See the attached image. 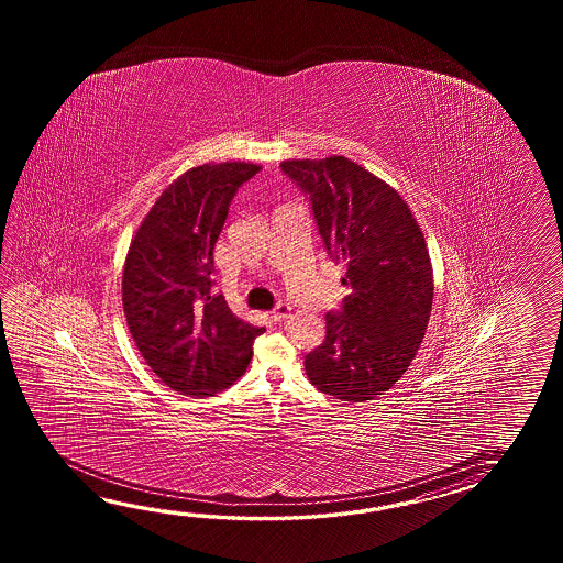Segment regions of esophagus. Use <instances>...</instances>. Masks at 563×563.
<instances>
[{
  "label": "esophagus",
  "instance_id": "esophagus-1",
  "mask_svg": "<svg viewBox=\"0 0 563 563\" xmlns=\"http://www.w3.org/2000/svg\"><path fill=\"white\" fill-rule=\"evenodd\" d=\"M289 311H291V308L287 303H279L276 310L272 311V320L274 322H284L287 316H289Z\"/></svg>",
  "mask_w": 563,
  "mask_h": 563
}]
</instances>
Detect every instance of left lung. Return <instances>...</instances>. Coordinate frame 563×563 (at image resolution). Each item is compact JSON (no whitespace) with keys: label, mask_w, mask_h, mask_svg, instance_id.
<instances>
[{"label":"left lung","mask_w":563,"mask_h":563,"mask_svg":"<svg viewBox=\"0 0 563 563\" xmlns=\"http://www.w3.org/2000/svg\"><path fill=\"white\" fill-rule=\"evenodd\" d=\"M282 170L310 197L330 255L344 262L350 294L325 313V340L306 356V374L323 393L364 402L390 390L427 332L432 267L407 201L346 156L291 158Z\"/></svg>","instance_id":"obj_1"}]
</instances>
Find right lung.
I'll use <instances>...</instances> for the list:
<instances>
[{"mask_svg": "<svg viewBox=\"0 0 563 563\" xmlns=\"http://www.w3.org/2000/svg\"><path fill=\"white\" fill-rule=\"evenodd\" d=\"M262 167L207 163L183 173L144 217L124 262L122 308L144 362L180 395L213 396L247 368L265 328L213 296V250L229 205Z\"/></svg>", "mask_w": 563, "mask_h": 563, "instance_id": "1", "label": "right lung"}]
</instances>
